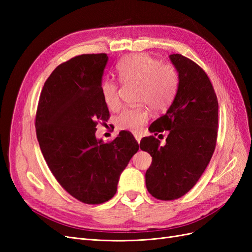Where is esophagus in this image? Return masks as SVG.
Returning <instances> with one entry per match:
<instances>
[{
  "label": "esophagus",
  "mask_w": 252,
  "mask_h": 252,
  "mask_svg": "<svg viewBox=\"0 0 252 252\" xmlns=\"http://www.w3.org/2000/svg\"><path fill=\"white\" fill-rule=\"evenodd\" d=\"M134 138H135V140L138 143L141 142V135L140 134H134Z\"/></svg>",
  "instance_id": "1"
}]
</instances>
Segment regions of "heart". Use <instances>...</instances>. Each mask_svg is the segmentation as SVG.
I'll return each instance as SVG.
<instances>
[{
    "mask_svg": "<svg viewBox=\"0 0 252 252\" xmlns=\"http://www.w3.org/2000/svg\"><path fill=\"white\" fill-rule=\"evenodd\" d=\"M120 81L123 84H139L138 101L145 103L154 111H163L171 104L179 85V75L175 68L168 63L146 53H134L125 57L117 65ZM103 101L109 109L120 106V85L117 81L105 79L101 84ZM147 109L127 107L117 118L121 130L139 132L148 121Z\"/></svg>",
    "mask_w": 252,
    "mask_h": 252,
    "instance_id": "heart-1",
    "label": "heart"
}]
</instances>
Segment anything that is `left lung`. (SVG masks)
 <instances>
[{"mask_svg":"<svg viewBox=\"0 0 252 252\" xmlns=\"http://www.w3.org/2000/svg\"><path fill=\"white\" fill-rule=\"evenodd\" d=\"M179 73V87L167 112L149 127L150 132L168 131L166 145L156 136L143 138L142 150L152 157L145 174L148 192L158 200L172 201L186 194L208 166L218 138L219 103L207 73L180 53L169 56Z\"/></svg>","mask_w":252,"mask_h":252,"instance_id":"obj_1","label":"left lung"}]
</instances>
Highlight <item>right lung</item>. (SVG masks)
<instances>
[{
  "mask_svg": "<svg viewBox=\"0 0 252 252\" xmlns=\"http://www.w3.org/2000/svg\"><path fill=\"white\" fill-rule=\"evenodd\" d=\"M106 53L77 56L60 64L41 91L35 131L43 157L59 184L85 204H102L117 192L122 173L139 144L129 131L104 143L98 122L109 119L101 84Z\"/></svg>",
  "mask_w": 252,
  "mask_h": 252,
  "instance_id": "obj_1",
  "label": "right lung"
}]
</instances>
